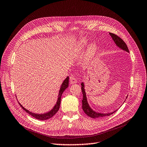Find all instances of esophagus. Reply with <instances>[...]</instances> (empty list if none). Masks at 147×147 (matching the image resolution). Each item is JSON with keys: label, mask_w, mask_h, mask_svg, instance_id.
Segmentation results:
<instances>
[{"label": "esophagus", "mask_w": 147, "mask_h": 147, "mask_svg": "<svg viewBox=\"0 0 147 147\" xmlns=\"http://www.w3.org/2000/svg\"><path fill=\"white\" fill-rule=\"evenodd\" d=\"M70 82L72 84L74 83H77L78 82V79L76 78L73 76H70Z\"/></svg>", "instance_id": "34e87169"}]
</instances>
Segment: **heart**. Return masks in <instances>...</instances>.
Returning a JSON list of instances; mask_svg holds the SVG:
<instances>
[{
  "label": "heart",
  "instance_id": "1",
  "mask_svg": "<svg viewBox=\"0 0 147 147\" xmlns=\"http://www.w3.org/2000/svg\"><path fill=\"white\" fill-rule=\"evenodd\" d=\"M96 50V45L95 44H91L88 48V53H93Z\"/></svg>",
  "mask_w": 147,
  "mask_h": 147
}]
</instances>
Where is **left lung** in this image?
Listing matches in <instances>:
<instances>
[{
    "label": "left lung",
    "instance_id": "1",
    "mask_svg": "<svg viewBox=\"0 0 147 147\" xmlns=\"http://www.w3.org/2000/svg\"><path fill=\"white\" fill-rule=\"evenodd\" d=\"M110 34L113 40L115 42V43L116 44V45L119 47L120 48H121L122 50L126 51L127 52L129 53V50L128 48L126 45V43H125V42L121 39L120 37H119L118 36L116 35L115 34L111 33V32H110ZM81 89H82V92L83 94V99L82 100V109L84 111V113L86 114V115L88 116L91 117V118H99V117H105V116H110L112 114H113L114 113H115L116 111H115L112 113H97L94 111H93V110L91 109L90 108V107L89 106L88 102H87V99H86V93L84 89V84L83 82H82L81 84Z\"/></svg>",
    "mask_w": 147,
    "mask_h": 147
}]
</instances>
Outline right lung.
<instances>
[{"label":"right lung","mask_w":147,"mask_h":147,"mask_svg":"<svg viewBox=\"0 0 147 147\" xmlns=\"http://www.w3.org/2000/svg\"><path fill=\"white\" fill-rule=\"evenodd\" d=\"M68 84H69V77H67L66 79L64 80V81L63 82L61 89L59 90V96H58V99L57 100L56 104L53 107V109L50 111L49 112L47 113H43V114H36L34 113H32L29 111L28 110L25 109V108L22 107V105H21V104L19 102V104H20V107L23 108V109L26 112L28 113L29 115H30L31 116H32L33 117L38 119V120H41V121H45V120H47V119H49L51 118L54 115H55L56 113L58 111L59 107H60V105H61V96L62 93H63V91L66 90L67 88H68Z\"/></svg>","instance_id":"obj_1"}]
</instances>
